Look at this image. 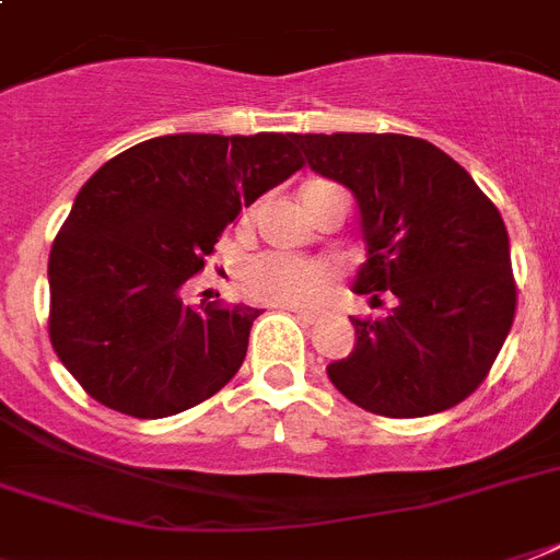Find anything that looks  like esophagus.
Instances as JSON below:
<instances>
[{"label": "esophagus", "mask_w": 560, "mask_h": 560, "mask_svg": "<svg viewBox=\"0 0 560 560\" xmlns=\"http://www.w3.org/2000/svg\"><path fill=\"white\" fill-rule=\"evenodd\" d=\"M293 314H296L299 323H305V325H314L323 319V314H319V311H293Z\"/></svg>", "instance_id": "34e87169"}]
</instances>
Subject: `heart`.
I'll use <instances>...</instances> for the list:
<instances>
[{
    "label": "heart",
    "instance_id": "heart-1",
    "mask_svg": "<svg viewBox=\"0 0 560 560\" xmlns=\"http://www.w3.org/2000/svg\"><path fill=\"white\" fill-rule=\"evenodd\" d=\"M237 288L246 299L272 307H311L331 290V270L288 253H258L237 270Z\"/></svg>",
    "mask_w": 560,
    "mask_h": 560
}]
</instances>
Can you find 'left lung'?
Instances as JSON below:
<instances>
[{"mask_svg": "<svg viewBox=\"0 0 560 560\" xmlns=\"http://www.w3.org/2000/svg\"><path fill=\"white\" fill-rule=\"evenodd\" d=\"M307 165L358 197L369 258L354 293L383 316H351L358 346L328 377L386 418L451 409L486 381L517 311L509 232L470 174L400 133H305Z\"/></svg>", "mask_w": 560, "mask_h": 560, "instance_id": "1", "label": "left lung"}]
</instances>
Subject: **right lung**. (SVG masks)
I'll return each instance as SVG.
<instances>
[{"instance_id":"obj_1","label":"right lung","mask_w":560,"mask_h":560,"mask_svg":"<svg viewBox=\"0 0 560 560\" xmlns=\"http://www.w3.org/2000/svg\"><path fill=\"white\" fill-rule=\"evenodd\" d=\"M296 133H177L101 165L48 255V337L83 392L133 418L197 407L241 369L261 311L183 302L223 229L305 160Z\"/></svg>"}]
</instances>
